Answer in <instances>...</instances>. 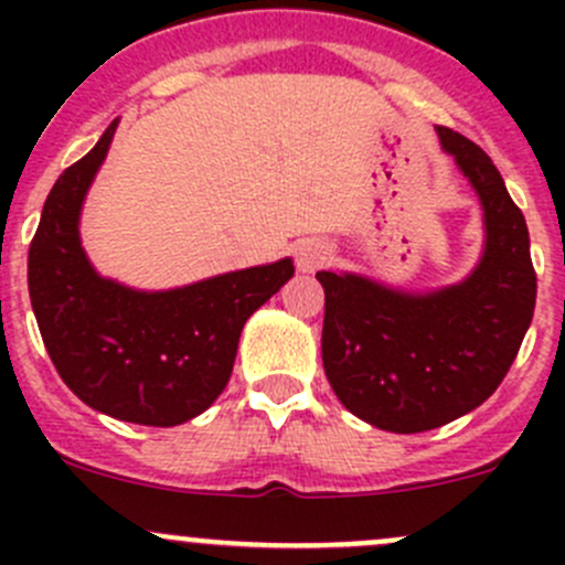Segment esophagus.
Here are the masks:
<instances>
[{"label":"esophagus","instance_id":"34e87169","mask_svg":"<svg viewBox=\"0 0 565 565\" xmlns=\"http://www.w3.org/2000/svg\"><path fill=\"white\" fill-rule=\"evenodd\" d=\"M328 259H330V248L328 243L319 241V237H309V241L298 243V248H295V265H298V270L303 273L319 270Z\"/></svg>","mask_w":565,"mask_h":565}]
</instances>
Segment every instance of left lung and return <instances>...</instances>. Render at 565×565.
I'll return each instance as SVG.
<instances>
[{
    "instance_id": "8db88e82",
    "label": "left lung",
    "mask_w": 565,
    "mask_h": 565,
    "mask_svg": "<svg viewBox=\"0 0 565 565\" xmlns=\"http://www.w3.org/2000/svg\"><path fill=\"white\" fill-rule=\"evenodd\" d=\"M483 204L487 248L467 281L429 295L317 273L324 289L322 363L352 415L396 435L429 431L487 402L509 374L535 309L522 210L492 158L437 128Z\"/></svg>"
}]
</instances>
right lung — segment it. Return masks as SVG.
Wrapping results in <instances>:
<instances>
[{"instance_id": "add662e5", "label": "right lung", "mask_w": 565, "mask_h": 565, "mask_svg": "<svg viewBox=\"0 0 565 565\" xmlns=\"http://www.w3.org/2000/svg\"><path fill=\"white\" fill-rule=\"evenodd\" d=\"M117 119L51 188L30 246V298L51 363L84 404L141 426L196 418L226 388L246 319L292 278V259L169 292L100 278L78 241L84 193Z\"/></svg>"}]
</instances>
